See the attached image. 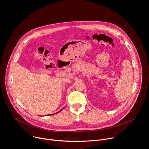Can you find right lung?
Instances as JSON below:
<instances>
[{
  "instance_id": "right-lung-1",
  "label": "right lung",
  "mask_w": 149,
  "mask_h": 149,
  "mask_svg": "<svg viewBox=\"0 0 149 149\" xmlns=\"http://www.w3.org/2000/svg\"><path fill=\"white\" fill-rule=\"evenodd\" d=\"M62 109H61V110H60V111H58V112H57V113H59V112H60V111H62ZM50 115H52V114H48V115H47V116H50Z\"/></svg>"
}]
</instances>
